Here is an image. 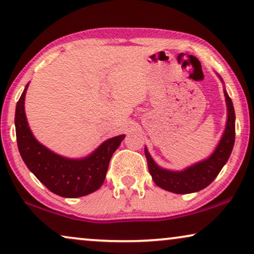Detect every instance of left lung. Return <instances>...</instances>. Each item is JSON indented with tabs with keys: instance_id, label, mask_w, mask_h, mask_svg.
<instances>
[{
	"instance_id": "1",
	"label": "left lung",
	"mask_w": 254,
	"mask_h": 254,
	"mask_svg": "<svg viewBox=\"0 0 254 254\" xmlns=\"http://www.w3.org/2000/svg\"><path fill=\"white\" fill-rule=\"evenodd\" d=\"M224 96L228 107L227 126H225L220 143L207 159L196 163L183 171H170V170L159 168L149 155L148 149L144 148L149 172L156 185L172 193L189 194L206 189L216 178L230 157L235 144V110L227 91H224Z\"/></svg>"
}]
</instances>
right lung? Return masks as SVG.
Segmentation results:
<instances>
[{
    "instance_id": "add662e5",
    "label": "right lung",
    "mask_w": 254,
    "mask_h": 254,
    "mask_svg": "<svg viewBox=\"0 0 254 254\" xmlns=\"http://www.w3.org/2000/svg\"><path fill=\"white\" fill-rule=\"evenodd\" d=\"M27 84L16 106L17 145L24 163L51 192L64 197H79L95 192L103 185L113 152L125 135L103 142L91 155L82 159L62 157L39 143L26 121L24 100Z\"/></svg>"
}]
</instances>
